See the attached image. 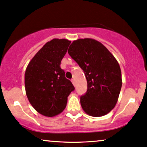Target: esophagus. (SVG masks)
Returning <instances> with one entry per match:
<instances>
[{"label": "esophagus", "mask_w": 147, "mask_h": 147, "mask_svg": "<svg viewBox=\"0 0 147 147\" xmlns=\"http://www.w3.org/2000/svg\"><path fill=\"white\" fill-rule=\"evenodd\" d=\"M71 82L74 85H75V80H74V79H71Z\"/></svg>", "instance_id": "esophagus-1"}]
</instances>
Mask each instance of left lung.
I'll use <instances>...</instances> for the list:
<instances>
[{
  "instance_id": "8db88e82",
  "label": "left lung",
  "mask_w": 147,
  "mask_h": 147,
  "mask_svg": "<svg viewBox=\"0 0 147 147\" xmlns=\"http://www.w3.org/2000/svg\"><path fill=\"white\" fill-rule=\"evenodd\" d=\"M68 53L84 71L87 91L80 97L82 109L91 117L107 115L117 104L121 86V71L117 59L99 41L79 39Z\"/></svg>"
}]
</instances>
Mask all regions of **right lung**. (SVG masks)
I'll list each match as a JSON object with an SVG mask.
<instances>
[{
  "label": "right lung",
  "instance_id": "1",
  "mask_svg": "<svg viewBox=\"0 0 147 147\" xmlns=\"http://www.w3.org/2000/svg\"><path fill=\"white\" fill-rule=\"evenodd\" d=\"M70 43L71 41L65 39L47 42L31 59L25 71L28 101L36 111L46 117L61 113L67 106L68 96L75 89L61 68Z\"/></svg>",
  "mask_w": 147,
  "mask_h": 147
}]
</instances>
